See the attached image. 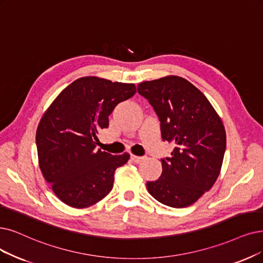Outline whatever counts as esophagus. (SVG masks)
<instances>
[{"mask_svg": "<svg viewBox=\"0 0 263 263\" xmlns=\"http://www.w3.org/2000/svg\"><path fill=\"white\" fill-rule=\"evenodd\" d=\"M130 159H132V161L134 162V163H140V162H142L143 160H144V157L143 156H137V155H130Z\"/></svg>", "mask_w": 263, "mask_h": 263, "instance_id": "obj_1", "label": "esophagus"}]
</instances>
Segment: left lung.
<instances>
[{
    "label": "left lung",
    "mask_w": 263,
    "mask_h": 263,
    "mask_svg": "<svg viewBox=\"0 0 263 263\" xmlns=\"http://www.w3.org/2000/svg\"><path fill=\"white\" fill-rule=\"evenodd\" d=\"M138 92L159 118L163 141L175 145L172 155L161 160V177L146 182V189L164 205L190 206L211 190L221 170L227 143L222 121L185 79L170 76L142 82Z\"/></svg>",
    "instance_id": "1"
}]
</instances>
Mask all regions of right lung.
<instances>
[{
	"instance_id": "1",
	"label": "right lung",
	"mask_w": 263,
	"mask_h": 263,
	"mask_svg": "<svg viewBox=\"0 0 263 263\" xmlns=\"http://www.w3.org/2000/svg\"><path fill=\"white\" fill-rule=\"evenodd\" d=\"M135 92L134 84L81 78L59 93L41 119L35 136L40 168L65 204L89 207L112 190L114 172L129 154L97 149V135L108 128L117 104Z\"/></svg>"
}]
</instances>
